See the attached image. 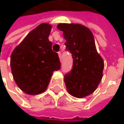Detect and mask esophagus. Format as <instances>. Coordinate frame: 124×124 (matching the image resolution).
Returning <instances> with one entry per match:
<instances>
[{
    "label": "esophagus",
    "instance_id": "esophagus-1",
    "mask_svg": "<svg viewBox=\"0 0 124 124\" xmlns=\"http://www.w3.org/2000/svg\"><path fill=\"white\" fill-rule=\"evenodd\" d=\"M58 54H59V59H62V53H61V51H59V52Z\"/></svg>",
    "mask_w": 124,
    "mask_h": 124
}]
</instances>
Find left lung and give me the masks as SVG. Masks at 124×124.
<instances>
[{"label": "left lung", "mask_w": 124, "mask_h": 124, "mask_svg": "<svg viewBox=\"0 0 124 124\" xmlns=\"http://www.w3.org/2000/svg\"><path fill=\"white\" fill-rule=\"evenodd\" d=\"M63 31L66 50L72 55L73 66L65 75L68 92L82 98L93 93L103 77L104 62L98 54L92 32L88 28L75 23H59Z\"/></svg>", "instance_id": "1"}]
</instances>
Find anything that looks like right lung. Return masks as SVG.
Returning <instances> with one entry per match:
<instances>
[{
    "instance_id": "add662e5",
    "label": "right lung",
    "mask_w": 124,
    "mask_h": 124,
    "mask_svg": "<svg viewBox=\"0 0 124 124\" xmlns=\"http://www.w3.org/2000/svg\"><path fill=\"white\" fill-rule=\"evenodd\" d=\"M51 25L41 23L32 30L14 49L11 70L17 85L28 94H39L47 89L54 70L61 68L58 54L52 50L48 36Z\"/></svg>"
}]
</instances>
